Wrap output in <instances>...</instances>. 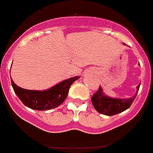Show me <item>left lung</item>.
Segmentation results:
<instances>
[{"mask_svg":"<svg viewBox=\"0 0 153 153\" xmlns=\"http://www.w3.org/2000/svg\"><path fill=\"white\" fill-rule=\"evenodd\" d=\"M140 84L137 86V90L140 89ZM137 93L134 97L129 99H114L105 96L102 93V88L99 87L98 90L93 95L92 102L97 112L106 116H113L125 111L130 107L134 101Z\"/></svg>","mask_w":153,"mask_h":153,"instance_id":"1","label":"left lung"}]
</instances>
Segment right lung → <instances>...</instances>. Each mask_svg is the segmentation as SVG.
I'll use <instances>...</instances> for the list:
<instances>
[{"label":"right lung","instance_id":"right-lung-1","mask_svg":"<svg viewBox=\"0 0 153 153\" xmlns=\"http://www.w3.org/2000/svg\"><path fill=\"white\" fill-rule=\"evenodd\" d=\"M79 76H74L63 81L52 88L44 91H36L23 89L17 86L11 79V84L14 93L21 102L27 107L36 110H48L54 109L63 103L67 98L69 89L74 81Z\"/></svg>","mask_w":153,"mask_h":153}]
</instances>
